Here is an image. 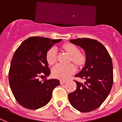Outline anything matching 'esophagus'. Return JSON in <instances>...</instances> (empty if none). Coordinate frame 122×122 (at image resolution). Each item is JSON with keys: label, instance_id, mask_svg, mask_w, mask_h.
<instances>
[{"label": "esophagus", "instance_id": "esophagus-1", "mask_svg": "<svg viewBox=\"0 0 122 122\" xmlns=\"http://www.w3.org/2000/svg\"><path fill=\"white\" fill-rule=\"evenodd\" d=\"M67 80H60V84H64L65 83H66Z\"/></svg>", "mask_w": 122, "mask_h": 122}]
</instances>
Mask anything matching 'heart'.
<instances>
[{"instance_id":"1","label":"heart","mask_w":122,"mask_h":122,"mask_svg":"<svg viewBox=\"0 0 122 122\" xmlns=\"http://www.w3.org/2000/svg\"><path fill=\"white\" fill-rule=\"evenodd\" d=\"M62 49L71 55L70 60L77 66H81L85 62V56L83 53L79 52L77 46L73 44H64L62 47ZM47 61L50 65H53L56 61V50L55 47H51L48 51L46 56ZM76 71V67L73 64L67 65L57 64L52 69V74L55 77L59 79H66L73 74Z\"/></svg>"}]
</instances>
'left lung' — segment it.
<instances>
[{
  "label": "left lung",
  "mask_w": 122,
  "mask_h": 122,
  "mask_svg": "<svg viewBox=\"0 0 122 122\" xmlns=\"http://www.w3.org/2000/svg\"><path fill=\"white\" fill-rule=\"evenodd\" d=\"M85 51V66L76 77L85 80L84 83L75 81L76 90L68 95L74 108L87 112L98 108L106 100L113 84L111 58L103 45L95 39L78 38L70 40Z\"/></svg>",
  "instance_id": "obj_1"
}]
</instances>
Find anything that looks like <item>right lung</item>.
Returning <instances> with one entry per match:
<instances>
[{"label":"right lung","mask_w":122,"mask_h":122,"mask_svg":"<svg viewBox=\"0 0 122 122\" xmlns=\"http://www.w3.org/2000/svg\"><path fill=\"white\" fill-rule=\"evenodd\" d=\"M60 39L30 37L16 49L9 71V83L13 95L19 105L29 109H37L50 102L53 90L60 85L57 79L42 80L49 76L47 51Z\"/></svg>","instance_id":"1"}]
</instances>
